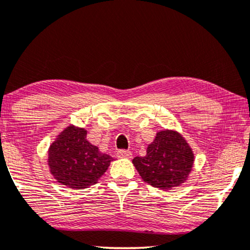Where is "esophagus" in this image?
Segmentation results:
<instances>
[{
	"label": "esophagus",
	"mask_w": 250,
	"mask_h": 250,
	"mask_svg": "<svg viewBox=\"0 0 250 250\" xmlns=\"http://www.w3.org/2000/svg\"><path fill=\"white\" fill-rule=\"evenodd\" d=\"M116 156H118V158H131L132 153L128 150H119Z\"/></svg>",
	"instance_id": "34e87169"
}]
</instances>
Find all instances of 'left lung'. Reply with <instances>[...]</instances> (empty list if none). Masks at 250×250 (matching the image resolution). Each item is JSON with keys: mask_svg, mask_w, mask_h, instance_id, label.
<instances>
[{"mask_svg": "<svg viewBox=\"0 0 250 250\" xmlns=\"http://www.w3.org/2000/svg\"><path fill=\"white\" fill-rule=\"evenodd\" d=\"M194 162L191 146L174 129L158 131L147 145L146 156L132 159L143 181L163 190L174 189L187 181Z\"/></svg>", "mask_w": 250, "mask_h": 250, "instance_id": "left-lung-1", "label": "left lung"}]
</instances>
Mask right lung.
Returning a JSON list of instances; mask_svg holds the SVG:
<instances>
[{"instance_id":"obj_1","label":"right lung","mask_w":250,"mask_h":250,"mask_svg":"<svg viewBox=\"0 0 250 250\" xmlns=\"http://www.w3.org/2000/svg\"><path fill=\"white\" fill-rule=\"evenodd\" d=\"M87 130L69 125L49 145L50 174L70 189H84L96 185L108 169L113 158L99 151L86 140Z\"/></svg>"}]
</instances>
